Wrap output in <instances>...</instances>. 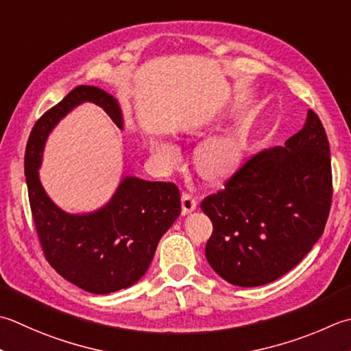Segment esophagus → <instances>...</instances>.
I'll return each instance as SVG.
<instances>
[{"label": "esophagus", "instance_id": "34e87169", "mask_svg": "<svg viewBox=\"0 0 351 351\" xmlns=\"http://www.w3.org/2000/svg\"><path fill=\"white\" fill-rule=\"evenodd\" d=\"M181 202H182V215H189V213L196 210L197 201L193 197V195L187 193V191H184V193H182Z\"/></svg>", "mask_w": 351, "mask_h": 351}]
</instances>
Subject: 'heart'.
Masks as SVG:
<instances>
[{
    "mask_svg": "<svg viewBox=\"0 0 351 351\" xmlns=\"http://www.w3.org/2000/svg\"><path fill=\"white\" fill-rule=\"evenodd\" d=\"M150 150L155 160L164 166H173L181 160L180 149L167 141H154ZM240 154H242V146L234 136H216L199 149L197 167L208 180H222L234 170L240 161Z\"/></svg>",
    "mask_w": 351,
    "mask_h": 351,
    "instance_id": "1",
    "label": "heart"
}]
</instances>
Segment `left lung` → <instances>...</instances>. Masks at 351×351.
<instances>
[{
    "mask_svg": "<svg viewBox=\"0 0 351 351\" xmlns=\"http://www.w3.org/2000/svg\"><path fill=\"white\" fill-rule=\"evenodd\" d=\"M201 208L213 232L210 266L242 287L262 286L297 266L321 237L332 207L330 146L319 117L285 143L251 156Z\"/></svg>",
    "mask_w": 351,
    "mask_h": 351,
    "instance_id": "8db88e82",
    "label": "left lung"
}]
</instances>
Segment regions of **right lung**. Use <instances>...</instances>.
Wrapping results in <instances>:
<instances>
[{"label":"right lung","instance_id":"1","mask_svg":"<svg viewBox=\"0 0 351 351\" xmlns=\"http://www.w3.org/2000/svg\"><path fill=\"white\" fill-rule=\"evenodd\" d=\"M82 101H93L117 126H123L112 95L95 86H75L34 123L24 170L33 222L47 262L80 289L105 295L132 286L146 274L158 242L181 215V196L173 182L129 176L99 211L68 215L58 208L40 185L38 169L50 130Z\"/></svg>","mask_w":351,"mask_h":351}]
</instances>
